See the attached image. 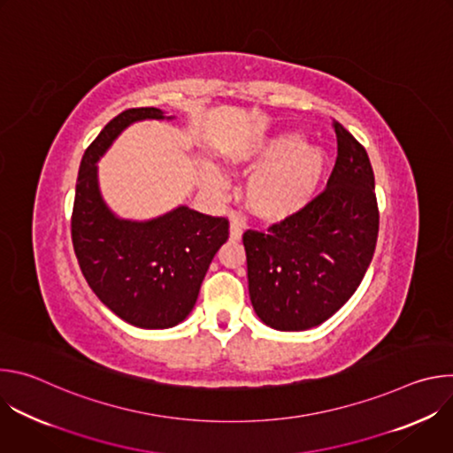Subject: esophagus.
I'll use <instances>...</instances> for the list:
<instances>
[{
  "instance_id": "1",
  "label": "esophagus",
  "mask_w": 453,
  "mask_h": 453,
  "mask_svg": "<svg viewBox=\"0 0 453 453\" xmlns=\"http://www.w3.org/2000/svg\"><path fill=\"white\" fill-rule=\"evenodd\" d=\"M229 238L233 242H240L242 240V227L236 222H231V226H229Z\"/></svg>"
}]
</instances>
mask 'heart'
I'll return each mask as SVG.
<instances>
[{
	"label": "heart",
	"instance_id": "obj_1",
	"mask_svg": "<svg viewBox=\"0 0 453 453\" xmlns=\"http://www.w3.org/2000/svg\"><path fill=\"white\" fill-rule=\"evenodd\" d=\"M234 168L254 170L245 184V203L264 222H285L301 213L325 179L326 152L303 143L294 131L249 143L229 156Z\"/></svg>",
	"mask_w": 453,
	"mask_h": 453
}]
</instances>
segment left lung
<instances>
[{
    "mask_svg": "<svg viewBox=\"0 0 453 453\" xmlns=\"http://www.w3.org/2000/svg\"><path fill=\"white\" fill-rule=\"evenodd\" d=\"M334 128L337 161L326 189L267 233H243L252 308L280 332L330 319L355 294L374 254V173L365 149L339 121Z\"/></svg>",
    "mask_w": 453,
    "mask_h": 453,
    "instance_id": "8db88e82",
    "label": "left lung"
}]
</instances>
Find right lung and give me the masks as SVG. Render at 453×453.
Masks as SVG:
<instances>
[{
  "instance_id": "1",
  "label": "right lung",
  "mask_w": 453,
  "mask_h": 453,
  "mask_svg": "<svg viewBox=\"0 0 453 453\" xmlns=\"http://www.w3.org/2000/svg\"><path fill=\"white\" fill-rule=\"evenodd\" d=\"M172 119L156 107L127 109L88 147L77 179L72 240L81 271L96 297L138 328L165 330L196 306L217 250L229 238V222L179 206L157 219L116 217L102 199L98 159L125 128L142 119Z\"/></svg>"
}]
</instances>
